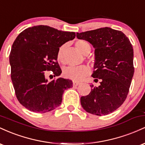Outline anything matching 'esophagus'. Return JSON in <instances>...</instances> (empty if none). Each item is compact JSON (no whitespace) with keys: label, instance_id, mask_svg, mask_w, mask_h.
Here are the masks:
<instances>
[{"label":"esophagus","instance_id":"esophagus-1","mask_svg":"<svg viewBox=\"0 0 145 145\" xmlns=\"http://www.w3.org/2000/svg\"><path fill=\"white\" fill-rule=\"evenodd\" d=\"M80 84V82H76V81H73V86H78Z\"/></svg>","mask_w":145,"mask_h":145}]
</instances>
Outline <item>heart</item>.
I'll return each mask as SVG.
<instances>
[{
	"label": "heart",
	"instance_id": "heart-1",
	"mask_svg": "<svg viewBox=\"0 0 145 145\" xmlns=\"http://www.w3.org/2000/svg\"><path fill=\"white\" fill-rule=\"evenodd\" d=\"M76 47L84 55H88L91 52V46L86 41L79 40L76 42ZM66 46L63 45L59 48L57 52V59L61 63L65 64L66 59L65 57V50ZM89 68L85 65L79 67H68L63 70V76L65 78L72 80L74 81H80L89 74Z\"/></svg>",
	"mask_w": 145,
	"mask_h": 145
}]
</instances>
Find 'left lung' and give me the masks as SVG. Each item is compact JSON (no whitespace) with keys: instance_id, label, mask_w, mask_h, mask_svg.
Here are the masks:
<instances>
[{"instance_id":"1","label":"left lung","mask_w":145,"mask_h":145,"mask_svg":"<svg viewBox=\"0 0 145 145\" xmlns=\"http://www.w3.org/2000/svg\"><path fill=\"white\" fill-rule=\"evenodd\" d=\"M80 39L89 41L95 48V61L92 76L100 80L99 86L80 98L82 108L97 116L110 114L123 104L134 73V50L123 33L111 28H101L76 33Z\"/></svg>"}]
</instances>
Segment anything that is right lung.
Instances as JSON below:
<instances>
[{
	"mask_svg": "<svg viewBox=\"0 0 145 145\" xmlns=\"http://www.w3.org/2000/svg\"><path fill=\"white\" fill-rule=\"evenodd\" d=\"M75 37L74 32L39 25L24 30L16 37L9 54L11 78L16 97L26 109L45 113L61 105L65 90L73 82L59 77L62 71L58 50ZM46 71H52L57 78L48 81Z\"/></svg>",
	"mask_w": 145,
	"mask_h": 145,
	"instance_id": "add662e5",
	"label": "right lung"
}]
</instances>
